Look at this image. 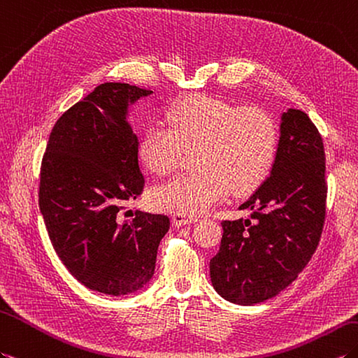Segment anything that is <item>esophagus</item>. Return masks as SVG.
I'll list each match as a JSON object with an SVG mask.
<instances>
[{"label":"esophagus","instance_id":"esophagus-1","mask_svg":"<svg viewBox=\"0 0 358 358\" xmlns=\"http://www.w3.org/2000/svg\"><path fill=\"white\" fill-rule=\"evenodd\" d=\"M198 218L196 217H190V215H186V213H181V212H176L172 215V222L173 226H186V224H192V222H196Z\"/></svg>","mask_w":358,"mask_h":358}]
</instances>
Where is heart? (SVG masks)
<instances>
[{"instance_id": "heart-1", "label": "heart", "mask_w": 358, "mask_h": 358, "mask_svg": "<svg viewBox=\"0 0 358 358\" xmlns=\"http://www.w3.org/2000/svg\"><path fill=\"white\" fill-rule=\"evenodd\" d=\"M163 123L148 124L138 141L140 160L155 176L178 169L195 148L196 171L157 186L151 204L196 215L226 198L247 195L268 178L278 157V124L261 106H238L212 94H192L169 105Z\"/></svg>"}]
</instances>
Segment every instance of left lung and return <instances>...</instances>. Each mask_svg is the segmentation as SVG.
<instances>
[{
    "mask_svg": "<svg viewBox=\"0 0 358 358\" xmlns=\"http://www.w3.org/2000/svg\"><path fill=\"white\" fill-rule=\"evenodd\" d=\"M325 149L319 129L301 110L282 115L271 176L239 206L248 220L222 221L210 279L229 302L255 305L294 282L317 248L327 217Z\"/></svg>",
    "mask_w": 358,
    "mask_h": 358,
    "instance_id": "left-lung-1",
    "label": "left lung"
}]
</instances>
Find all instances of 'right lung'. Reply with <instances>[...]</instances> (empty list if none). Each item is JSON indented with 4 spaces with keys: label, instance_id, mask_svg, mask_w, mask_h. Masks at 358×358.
I'll return each instance as SVG.
<instances>
[{
    "label": "right lung",
    "instance_id": "obj_1",
    "mask_svg": "<svg viewBox=\"0 0 358 358\" xmlns=\"http://www.w3.org/2000/svg\"><path fill=\"white\" fill-rule=\"evenodd\" d=\"M151 93L120 82L96 87L57 119L41 163L39 209L55 252L80 284L110 296L148 284L169 230L160 213L122 220L145 187L128 103Z\"/></svg>",
    "mask_w": 358,
    "mask_h": 358
}]
</instances>
